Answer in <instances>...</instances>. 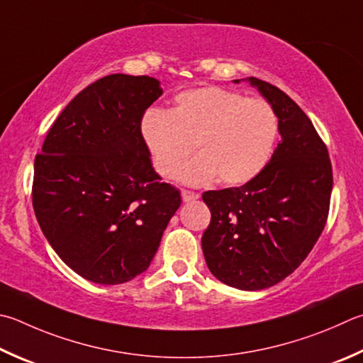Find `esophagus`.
<instances>
[{"instance_id":"obj_1","label":"esophagus","mask_w":363,"mask_h":363,"mask_svg":"<svg viewBox=\"0 0 363 363\" xmlns=\"http://www.w3.org/2000/svg\"><path fill=\"white\" fill-rule=\"evenodd\" d=\"M181 195H182V200L186 201V203H189V201H194V200H199V199H200V195H199V194L190 192V190H182Z\"/></svg>"}]
</instances>
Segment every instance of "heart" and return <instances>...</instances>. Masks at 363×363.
Returning <instances> with one entry per match:
<instances>
[{
    "label": "heart",
    "mask_w": 363,
    "mask_h": 363,
    "mask_svg": "<svg viewBox=\"0 0 363 363\" xmlns=\"http://www.w3.org/2000/svg\"><path fill=\"white\" fill-rule=\"evenodd\" d=\"M144 147L157 173L201 186L217 181L238 186L265 167L278 135V117L267 101L220 87L184 90L169 111L149 109L140 121Z\"/></svg>",
    "instance_id": "1"
}]
</instances>
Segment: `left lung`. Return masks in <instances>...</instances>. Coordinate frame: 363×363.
I'll list each match as a JSON object with an SVG mask.
<instances>
[{
  "instance_id": "1",
  "label": "left lung",
  "mask_w": 363,
  "mask_h": 363,
  "mask_svg": "<svg viewBox=\"0 0 363 363\" xmlns=\"http://www.w3.org/2000/svg\"><path fill=\"white\" fill-rule=\"evenodd\" d=\"M278 117L281 141L259 174L241 187L209 190L211 211L201 249L209 272L240 291H262L294 273L325 227L333 187L332 163L313 122L291 96L257 77Z\"/></svg>"
}]
</instances>
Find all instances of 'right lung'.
<instances>
[{"label": "right lung", "mask_w": 363, "mask_h": 363, "mask_svg": "<svg viewBox=\"0 0 363 363\" xmlns=\"http://www.w3.org/2000/svg\"><path fill=\"white\" fill-rule=\"evenodd\" d=\"M162 94L155 77L98 79L62 111L35 159L39 227L72 272L96 284L146 272L181 206L140 135L143 114Z\"/></svg>", "instance_id": "1"}]
</instances>
